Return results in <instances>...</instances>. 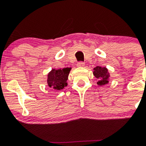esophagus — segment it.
I'll return each instance as SVG.
<instances>
[{"instance_id":"obj_1","label":"esophagus","mask_w":146,"mask_h":146,"mask_svg":"<svg viewBox=\"0 0 146 146\" xmlns=\"http://www.w3.org/2000/svg\"><path fill=\"white\" fill-rule=\"evenodd\" d=\"M77 66H79V67H83L85 66V63L82 61H79L78 63H77Z\"/></svg>"}]
</instances>
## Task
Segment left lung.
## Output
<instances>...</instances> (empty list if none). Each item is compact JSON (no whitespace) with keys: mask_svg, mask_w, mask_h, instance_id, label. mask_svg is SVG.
Returning a JSON list of instances; mask_svg holds the SVG:
<instances>
[{"mask_svg":"<svg viewBox=\"0 0 146 146\" xmlns=\"http://www.w3.org/2000/svg\"><path fill=\"white\" fill-rule=\"evenodd\" d=\"M94 69V76L99 80L97 84L99 86H104L107 84L108 82V77H109L108 69L105 67L101 66H96Z\"/></svg>","mask_w":146,"mask_h":146,"instance_id":"obj_1","label":"left lung"}]
</instances>
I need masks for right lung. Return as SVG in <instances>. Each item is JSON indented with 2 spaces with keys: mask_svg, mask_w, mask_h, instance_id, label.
Here are the masks:
<instances>
[{
  "mask_svg": "<svg viewBox=\"0 0 146 146\" xmlns=\"http://www.w3.org/2000/svg\"><path fill=\"white\" fill-rule=\"evenodd\" d=\"M71 68H64L62 69H52L48 74L47 83L49 87L55 90H61L67 86V79Z\"/></svg>",
  "mask_w": 146,
  "mask_h": 146,
  "instance_id": "add662e5",
  "label": "right lung"
}]
</instances>
